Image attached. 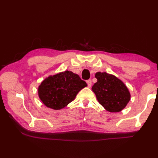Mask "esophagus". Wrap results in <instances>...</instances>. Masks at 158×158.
Segmentation results:
<instances>
[{
    "label": "esophagus",
    "mask_w": 158,
    "mask_h": 158,
    "mask_svg": "<svg viewBox=\"0 0 158 158\" xmlns=\"http://www.w3.org/2000/svg\"><path fill=\"white\" fill-rule=\"evenodd\" d=\"M86 82L88 84V86L89 88H90L91 85H92V81H91V80H88L86 81Z\"/></svg>",
    "instance_id": "1"
}]
</instances>
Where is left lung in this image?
<instances>
[{
	"label": "left lung",
	"mask_w": 158,
	"mask_h": 158,
	"mask_svg": "<svg viewBox=\"0 0 158 158\" xmlns=\"http://www.w3.org/2000/svg\"><path fill=\"white\" fill-rule=\"evenodd\" d=\"M95 77L98 81L92 89L98 102L109 112L121 111L131 99V95L127 85L115 76L106 72H98Z\"/></svg>",
	"instance_id": "left-lung-1"
}]
</instances>
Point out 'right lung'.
Returning <instances> with one entry per match:
<instances>
[{
	"instance_id": "right-lung-1",
	"label": "right lung",
	"mask_w": 158,
	"mask_h": 158,
	"mask_svg": "<svg viewBox=\"0 0 158 158\" xmlns=\"http://www.w3.org/2000/svg\"><path fill=\"white\" fill-rule=\"evenodd\" d=\"M87 85L78 74L66 70L43 80L38 87V96L47 107L60 110L73 102L80 91Z\"/></svg>"
}]
</instances>
